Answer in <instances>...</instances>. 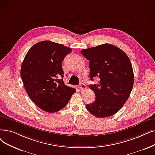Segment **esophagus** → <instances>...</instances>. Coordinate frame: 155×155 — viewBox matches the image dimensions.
<instances>
[{
    "mask_svg": "<svg viewBox=\"0 0 155 155\" xmlns=\"http://www.w3.org/2000/svg\"><path fill=\"white\" fill-rule=\"evenodd\" d=\"M79 89L81 91H84L86 89V85L84 83H80L79 85Z\"/></svg>",
    "mask_w": 155,
    "mask_h": 155,
    "instance_id": "1",
    "label": "esophagus"
}]
</instances>
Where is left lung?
<instances>
[{"mask_svg":"<svg viewBox=\"0 0 155 155\" xmlns=\"http://www.w3.org/2000/svg\"><path fill=\"white\" fill-rule=\"evenodd\" d=\"M89 61V77H99L98 84L90 85L96 95L86 108L97 118L113 115L124 105L133 88L134 75L126 54L115 45L104 44L81 51Z\"/></svg>","mask_w":155,"mask_h":155,"instance_id":"8db88e82","label":"left lung"}]
</instances>
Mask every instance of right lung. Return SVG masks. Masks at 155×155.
<instances>
[{
    "mask_svg": "<svg viewBox=\"0 0 155 155\" xmlns=\"http://www.w3.org/2000/svg\"><path fill=\"white\" fill-rule=\"evenodd\" d=\"M71 49L45 40L33 45L24 58L21 77L30 98L40 109L54 113L64 107L76 90L63 81L62 62Z\"/></svg>",
    "mask_w": 155,
    "mask_h": 155,
    "instance_id": "1",
    "label": "right lung"
}]
</instances>
